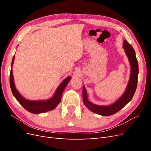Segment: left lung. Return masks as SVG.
I'll use <instances>...</instances> for the list:
<instances>
[{
	"mask_svg": "<svg viewBox=\"0 0 151 151\" xmlns=\"http://www.w3.org/2000/svg\"><path fill=\"white\" fill-rule=\"evenodd\" d=\"M123 47L125 49V52L129 60L131 73L129 83H128L127 89L125 93L119 99L109 106H100V105L93 104L88 100L87 91L84 86H83V98L84 104L89 110L97 113L98 115L102 116H110L119 111L128 103L130 101L135 92L137 86L139 74L138 61L137 60L134 48L126 40H124Z\"/></svg>",
	"mask_w": 151,
	"mask_h": 151,
	"instance_id": "8db88e82",
	"label": "left lung"
}]
</instances>
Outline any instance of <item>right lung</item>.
Listing matches in <instances>:
<instances>
[{"label": "right lung", "mask_w": 151, "mask_h": 151, "mask_svg": "<svg viewBox=\"0 0 151 151\" xmlns=\"http://www.w3.org/2000/svg\"><path fill=\"white\" fill-rule=\"evenodd\" d=\"M15 55H14L11 67L10 72V86L12 91V93L14 96L17 99L22 106H23L27 111L30 113L35 114H39L47 112L55 109L57 105L60 103L62 98V95L63 91L65 88L67 84L71 79L70 77H68L62 82V83L58 87L54 96L49 99L47 100H40V101H32V100H28L24 98L18 92L16 89L14 82V77L12 70V66L14 61Z\"/></svg>", "instance_id": "obj_1"}]
</instances>
